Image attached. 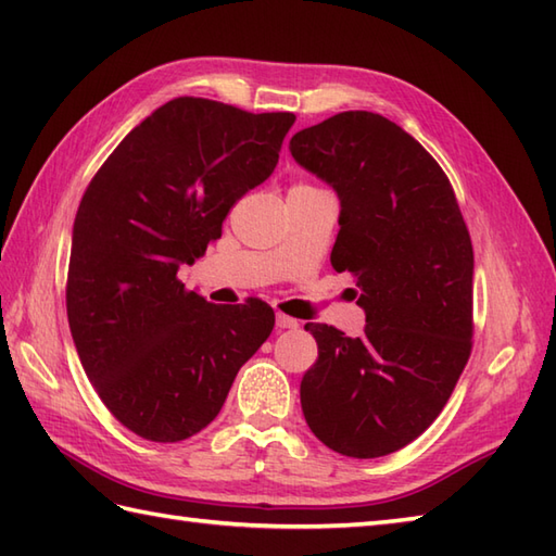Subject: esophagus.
I'll use <instances>...</instances> for the list:
<instances>
[{
    "mask_svg": "<svg viewBox=\"0 0 556 556\" xmlns=\"http://www.w3.org/2000/svg\"><path fill=\"white\" fill-rule=\"evenodd\" d=\"M275 323H277V329H293V327H299V320H293V317H289V315H285V313H277Z\"/></svg>",
    "mask_w": 556,
    "mask_h": 556,
    "instance_id": "34e87169",
    "label": "esophagus"
}]
</instances>
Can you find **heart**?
Wrapping results in <instances>:
<instances>
[{
    "label": "heart",
    "mask_w": 556,
    "mask_h": 556,
    "mask_svg": "<svg viewBox=\"0 0 556 556\" xmlns=\"http://www.w3.org/2000/svg\"><path fill=\"white\" fill-rule=\"evenodd\" d=\"M293 188H313V186H305V184H299V186H293Z\"/></svg>",
    "instance_id": "1"
}]
</instances>
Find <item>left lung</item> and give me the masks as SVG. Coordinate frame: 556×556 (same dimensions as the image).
<instances>
[{
    "label": "left lung",
    "instance_id": "left-lung-1",
    "mask_svg": "<svg viewBox=\"0 0 556 556\" xmlns=\"http://www.w3.org/2000/svg\"><path fill=\"white\" fill-rule=\"evenodd\" d=\"M289 150L334 188L332 267L356 275L363 334L308 323L317 363L301 380L313 434L334 452L377 458L440 416L470 356L473 245L454 188L404 128L341 112L303 128Z\"/></svg>",
    "mask_w": 556,
    "mask_h": 556
}]
</instances>
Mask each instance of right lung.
Masks as SVG:
<instances>
[{
  "instance_id": "1",
  "label": "right lung",
  "mask_w": 556,
  "mask_h": 556,
  "mask_svg": "<svg viewBox=\"0 0 556 556\" xmlns=\"http://www.w3.org/2000/svg\"><path fill=\"white\" fill-rule=\"evenodd\" d=\"M293 122L291 112L169 100L83 193L66 281L71 337L102 404L143 440L181 442L207 428L275 327L267 303H207L176 275L219 239L236 200L269 179Z\"/></svg>"
}]
</instances>
